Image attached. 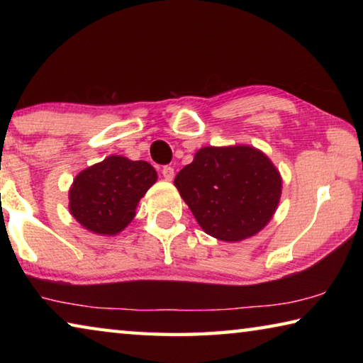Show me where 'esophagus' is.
<instances>
[{
	"instance_id": "obj_1",
	"label": "esophagus",
	"mask_w": 363,
	"mask_h": 363,
	"mask_svg": "<svg viewBox=\"0 0 363 363\" xmlns=\"http://www.w3.org/2000/svg\"><path fill=\"white\" fill-rule=\"evenodd\" d=\"M162 174L167 181H173L174 179V168L173 167H163Z\"/></svg>"
}]
</instances>
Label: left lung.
Listing matches in <instances>:
<instances>
[{"label": "left lung", "instance_id": "1", "mask_svg": "<svg viewBox=\"0 0 363 363\" xmlns=\"http://www.w3.org/2000/svg\"><path fill=\"white\" fill-rule=\"evenodd\" d=\"M174 186L201 229L223 242L264 229L281 195L279 169L250 145L203 147L176 174Z\"/></svg>", "mask_w": 363, "mask_h": 363}]
</instances>
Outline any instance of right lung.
<instances>
[{"instance_id": "add662e5", "label": "right lung", "mask_w": 363, "mask_h": 363, "mask_svg": "<svg viewBox=\"0 0 363 363\" xmlns=\"http://www.w3.org/2000/svg\"><path fill=\"white\" fill-rule=\"evenodd\" d=\"M157 177L150 163L110 155L75 177L69 190V210L89 232L116 235L136 216L139 200Z\"/></svg>"}]
</instances>
